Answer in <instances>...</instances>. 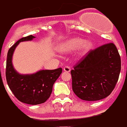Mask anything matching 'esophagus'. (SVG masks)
I'll return each instance as SVG.
<instances>
[{"mask_svg":"<svg viewBox=\"0 0 127 127\" xmlns=\"http://www.w3.org/2000/svg\"><path fill=\"white\" fill-rule=\"evenodd\" d=\"M64 70L65 72H70V66H64Z\"/></svg>","mask_w":127,"mask_h":127,"instance_id":"obj_1","label":"esophagus"}]
</instances>
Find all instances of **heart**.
<instances>
[{"label": "heart", "instance_id": "heart-1", "mask_svg": "<svg viewBox=\"0 0 127 127\" xmlns=\"http://www.w3.org/2000/svg\"><path fill=\"white\" fill-rule=\"evenodd\" d=\"M92 47V44L90 42H85L84 39L80 37L70 39L66 41L65 42L59 46V50L62 52L71 51L73 50L80 48L79 55H84L88 52L91 48Z\"/></svg>", "mask_w": 127, "mask_h": 127}]
</instances>
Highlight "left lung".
<instances>
[{"instance_id": "1", "label": "left lung", "mask_w": 127, "mask_h": 127, "mask_svg": "<svg viewBox=\"0 0 127 127\" xmlns=\"http://www.w3.org/2000/svg\"><path fill=\"white\" fill-rule=\"evenodd\" d=\"M121 66V57L113 43L90 50L70 72L72 90L85 101L105 98L116 86Z\"/></svg>"}]
</instances>
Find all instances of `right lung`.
<instances>
[{
	"mask_svg": "<svg viewBox=\"0 0 127 127\" xmlns=\"http://www.w3.org/2000/svg\"><path fill=\"white\" fill-rule=\"evenodd\" d=\"M35 38L32 35L22 37L14 44L7 55L6 78L7 84L15 97L21 102L30 105L45 102L51 94L54 83L62 73V68L42 70L33 74H20L13 67L12 59L20 42L31 41Z\"/></svg>",
	"mask_w": 127,
	"mask_h": 127,
	"instance_id": "1",
	"label": "right lung"
}]
</instances>
